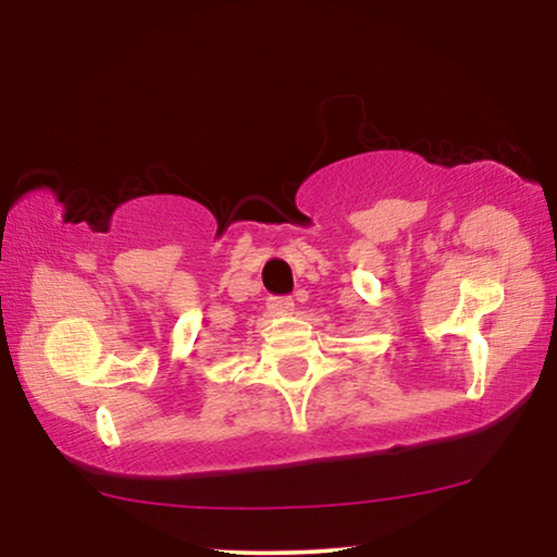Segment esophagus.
Here are the masks:
<instances>
[{"label": "esophagus", "mask_w": 557, "mask_h": 557, "mask_svg": "<svg viewBox=\"0 0 557 557\" xmlns=\"http://www.w3.org/2000/svg\"><path fill=\"white\" fill-rule=\"evenodd\" d=\"M293 308H295L293 297H270L268 300V310L275 312V315H287Z\"/></svg>", "instance_id": "1"}]
</instances>
